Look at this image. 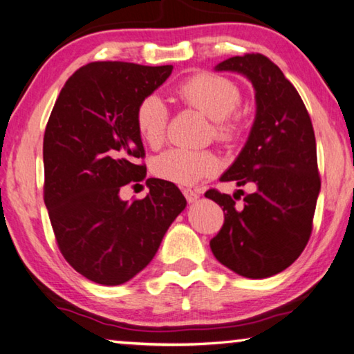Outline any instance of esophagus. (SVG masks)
<instances>
[{"label": "esophagus", "instance_id": "obj_1", "mask_svg": "<svg viewBox=\"0 0 354 354\" xmlns=\"http://www.w3.org/2000/svg\"><path fill=\"white\" fill-rule=\"evenodd\" d=\"M183 194L185 196V200H187L189 203H195L196 200L200 198V194L196 190H192V189H184Z\"/></svg>", "mask_w": 354, "mask_h": 354}]
</instances>
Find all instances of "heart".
I'll use <instances>...</instances> for the list:
<instances>
[{
  "instance_id": "heart-1",
  "label": "heart",
  "mask_w": 354,
  "mask_h": 354,
  "mask_svg": "<svg viewBox=\"0 0 354 354\" xmlns=\"http://www.w3.org/2000/svg\"><path fill=\"white\" fill-rule=\"evenodd\" d=\"M176 97L185 106L194 107L211 118L209 134L218 142L237 139L243 127V115L237 109L241 91L225 76L201 71L178 84ZM169 124V112L162 100L149 95L136 109V127L149 147L164 143ZM218 169V159L212 151L171 148L159 154L153 162V173L160 179L178 184L194 185L203 178L212 176Z\"/></svg>"
}]
</instances>
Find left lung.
Listing matches in <instances>:
<instances>
[{
	"label": "left lung",
	"instance_id": "obj_1",
	"mask_svg": "<svg viewBox=\"0 0 354 354\" xmlns=\"http://www.w3.org/2000/svg\"><path fill=\"white\" fill-rule=\"evenodd\" d=\"M215 70L247 76L256 91V118L247 143L220 181L253 183L256 190L236 206L239 194L209 189L225 221L211 241L217 261L251 279L273 277L298 259L313 232L320 192L315 136L301 97L277 64L259 53L220 62Z\"/></svg>",
	"mask_w": 354,
	"mask_h": 354
}]
</instances>
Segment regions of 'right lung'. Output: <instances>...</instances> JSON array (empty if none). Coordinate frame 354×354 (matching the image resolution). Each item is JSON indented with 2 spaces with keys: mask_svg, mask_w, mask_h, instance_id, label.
Instances as JSON below:
<instances>
[{
  "mask_svg": "<svg viewBox=\"0 0 354 354\" xmlns=\"http://www.w3.org/2000/svg\"><path fill=\"white\" fill-rule=\"evenodd\" d=\"M173 65L91 62L65 82L44 136V200L57 247L82 277L103 286L134 278L184 211L175 184L149 178V194L123 201L147 165L136 109L162 86Z\"/></svg>",
  "mask_w": 354,
  "mask_h": 354,
  "instance_id": "1",
  "label": "right lung"
}]
</instances>
